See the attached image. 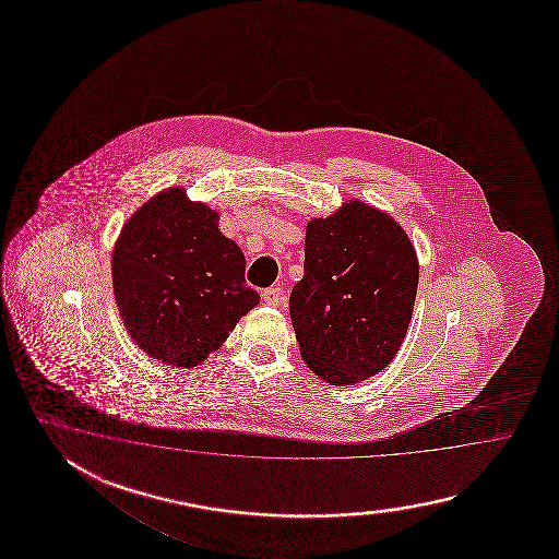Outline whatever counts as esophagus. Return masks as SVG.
<instances>
[{
  "mask_svg": "<svg viewBox=\"0 0 559 559\" xmlns=\"http://www.w3.org/2000/svg\"><path fill=\"white\" fill-rule=\"evenodd\" d=\"M262 299L267 306H280L285 299L284 289L282 287H267V289H263Z\"/></svg>",
  "mask_w": 559,
  "mask_h": 559,
  "instance_id": "1",
  "label": "esophagus"
}]
</instances>
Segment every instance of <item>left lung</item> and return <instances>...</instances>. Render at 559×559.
Masks as SVG:
<instances>
[{
	"instance_id": "1",
	"label": "left lung",
	"mask_w": 559,
	"mask_h": 559,
	"mask_svg": "<svg viewBox=\"0 0 559 559\" xmlns=\"http://www.w3.org/2000/svg\"><path fill=\"white\" fill-rule=\"evenodd\" d=\"M304 280L289 296L299 352L333 385H354L385 368L404 342L419 265L392 215L349 200L306 229Z\"/></svg>"
}]
</instances>
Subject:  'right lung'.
Segmentation results:
<instances>
[{"label":"right lung","mask_w":559,"mask_h":559,"mask_svg":"<svg viewBox=\"0 0 559 559\" xmlns=\"http://www.w3.org/2000/svg\"><path fill=\"white\" fill-rule=\"evenodd\" d=\"M219 215L183 188L159 191L121 229L111 277L131 340L167 366L193 368L260 304L246 258Z\"/></svg>","instance_id":"right-lung-1"}]
</instances>
